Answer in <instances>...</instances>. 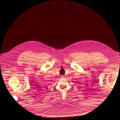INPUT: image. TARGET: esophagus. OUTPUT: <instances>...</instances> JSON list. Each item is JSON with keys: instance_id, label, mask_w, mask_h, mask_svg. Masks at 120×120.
<instances>
[{"instance_id": "1", "label": "esophagus", "mask_w": 120, "mask_h": 120, "mask_svg": "<svg viewBox=\"0 0 120 120\" xmlns=\"http://www.w3.org/2000/svg\"><path fill=\"white\" fill-rule=\"evenodd\" d=\"M64 77V75H61V77L62 78H63Z\"/></svg>"}]
</instances>
